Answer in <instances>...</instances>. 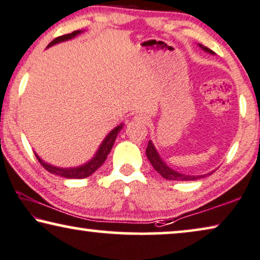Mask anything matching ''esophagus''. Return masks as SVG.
I'll return each mask as SVG.
<instances>
[{
	"mask_svg": "<svg viewBox=\"0 0 260 260\" xmlns=\"http://www.w3.org/2000/svg\"><path fill=\"white\" fill-rule=\"evenodd\" d=\"M133 120H134L135 122L141 123V125H147V123H148V118L145 114H137V115H134Z\"/></svg>",
	"mask_w": 260,
	"mask_h": 260,
	"instance_id": "1",
	"label": "esophagus"
}]
</instances>
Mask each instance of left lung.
Returning <instances> with one entry per match:
<instances>
[{"instance_id": "8db88e82", "label": "left lung", "mask_w": 260, "mask_h": 260, "mask_svg": "<svg viewBox=\"0 0 260 260\" xmlns=\"http://www.w3.org/2000/svg\"><path fill=\"white\" fill-rule=\"evenodd\" d=\"M200 48H202L204 52L210 53L212 55H214V53L212 52L211 49H208L207 47H204L203 45H198ZM146 154H147V158L149 160V162L152 164V166L154 167V170L158 172V173L161 175L162 178L167 179V180H175V181H191V180H197V179H202L207 177L213 173V172H210L207 174H202V175H189V174H184L180 173V172L173 170L164 161L161 156H160L159 152L156 151L154 144H153L152 140L148 141L147 148H146Z\"/></svg>"}]
</instances>
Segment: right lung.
<instances>
[{
	"mask_svg": "<svg viewBox=\"0 0 260 260\" xmlns=\"http://www.w3.org/2000/svg\"><path fill=\"white\" fill-rule=\"evenodd\" d=\"M83 31L85 30H76V31H73L72 34L62 35V36H60V38H56L55 40H53V41L49 43L47 48H49V47H52L54 45H57V43H61V42L68 41V40L74 39ZM122 127H123V123H120V125L115 127V128H113L111 132H109V133L106 135L104 141L101 142L100 146H99L98 151L95 152L93 158L89 159L88 161L82 164V165H80V166L58 167V166L52 165V164L46 162L45 160H42L38 154H36V152H34L35 156L38 158L40 164H41V165L45 167L47 171L50 172V173H53L55 175H60V177L67 178V179H85L87 177H89V175H92L94 172L105 162V160L107 159V155L109 154V152H111L113 145H114L115 139H116V137H118V134L120 133V131L122 129Z\"/></svg>",
	"mask_w": 260,
	"mask_h": 260,
	"instance_id": "right-lung-1",
	"label": "right lung"
}]
</instances>
